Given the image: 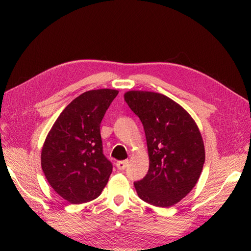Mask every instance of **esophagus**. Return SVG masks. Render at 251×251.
<instances>
[{
    "label": "esophagus",
    "mask_w": 251,
    "mask_h": 251,
    "mask_svg": "<svg viewBox=\"0 0 251 251\" xmlns=\"http://www.w3.org/2000/svg\"><path fill=\"white\" fill-rule=\"evenodd\" d=\"M128 161H127V159H125V161H119V162H116V167H117V169H120V170H124L127 166H128Z\"/></svg>",
    "instance_id": "1"
}]
</instances>
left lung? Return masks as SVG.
Returning <instances> with one entry per match:
<instances>
[{
  "mask_svg": "<svg viewBox=\"0 0 251 251\" xmlns=\"http://www.w3.org/2000/svg\"><path fill=\"white\" fill-rule=\"evenodd\" d=\"M146 132L148 174L134 183L142 201L170 207L188 195L200 179L205 148L196 123L182 106L162 94L130 90L124 95Z\"/></svg>",
  "mask_w": 251,
  "mask_h": 251,
  "instance_id": "8db88e82",
  "label": "left lung"
}]
</instances>
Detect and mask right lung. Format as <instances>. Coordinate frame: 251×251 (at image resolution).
I'll list each match as a JSON object with an SVG mask.
<instances>
[{
    "label": "right lung",
    "mask_w": 251,
    "mask_h": 251,
    "mask_svg": "<svg viewBox=\"0 0 251 251\" xmlns=\"http://www.w3.org/2000/svg\"><path fill=\"white\" fill-rule=\"evenodd\" d=\"M117 94L104 88L79 95L46 137L42 169L51 188L71 204L97 199L108 183L113 166L103 155L100 123Z\"/></svg>",
    "instance_id": "1"
}]
</instances>
